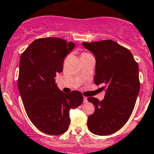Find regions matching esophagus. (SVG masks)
<instances>
[{
    "mask_svg": "<svg viewBox=\"0 0 154 154\" xmlns=\"http://www.w3.org/2000/svg\"><path fill=\"white\" fill-rule=\"evenodd\" d=\"M88 97L86 96H84V103H88Z\"/></svg>",
    "mask_w": 154,
    "mask_h": 154,
    "instance_id": "1",
    "label": "esophagus"
}]
</instances>
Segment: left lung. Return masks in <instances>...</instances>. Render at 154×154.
<instances>
[{
	"label": "left lung",
	"mask_w": 154,
	"mask_h": 154,
	"mask_svg": "<svg viewBox=\"0 0 154 154\" xmlns=\"http://www.w3.org/2000/svg\"><path fill=\"white\" fill-rule=\"evenodd\" d=\"M82 44L96 57L94 83L106 90L101 101L88 99L95 106L88 128L96 135L112 134L126 124L135 107L140 88L139 66L128 49L112 40Z\"/></svg>",
	"instance_id": "obj_1"
}]
</instances>
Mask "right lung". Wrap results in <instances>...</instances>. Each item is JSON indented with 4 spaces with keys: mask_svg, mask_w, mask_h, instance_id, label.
Instances as JSON below:
<instances>
[{
    "mask_svg": "<svg viewBox=\"0 0 154 154\" xmlns=\"http://www.w3.org/2000/svg\"><path fill=\"white\" fill-rule=\"evenodd\" d=\"M74 47L73 42L59 38H42L20 56L18 87L25 110L32 124L50 135L65 133L69 110L83 102L81 92L63 93L55 84L56 74L63 71L64 58Z\"/></svg>",
    "mask_w": 154,
    "mask_h": 154,
    "instance_id": "1",
    "label": "right lung"
}]
</instances>
